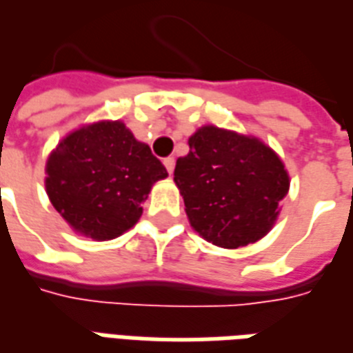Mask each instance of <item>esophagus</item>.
I'll list each match as a JSON object with an SVG mask.
<instances>
[{"label": "esophagus", "instance_id": "1", "mask_svg": "<svg viewBox=\"0 0 353 353\" xmlns=\"http://www.w3.org/2000/svg\"><path fill=\"white\" fill-rule=\"evenodd\" d=\"M163 165H165L167 173H169V174H173V169H174V158H171V156H169V158H165V160H163Z\"/></svg>", "mask_w": 353, "mask_h": 353}]
</instances>
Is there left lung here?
<instances>
[{
	"label": "left lung",
	"mask_w": 353,
	"mask_h": 353,
	"mask_svg": "<svg viewBox=\"0 0 353 353\" xmlns=\"http://www.w3.org/2000/svg\"><path fill=\"white\" fill-rule=\"evenodd\" d=\"M176 160L179 186L190 223L219 248L261 240L288 193V174L274 150L255 137L205 126Z\"/></svg>",
	"instance_id": "8db88e82"
}]
</instances>
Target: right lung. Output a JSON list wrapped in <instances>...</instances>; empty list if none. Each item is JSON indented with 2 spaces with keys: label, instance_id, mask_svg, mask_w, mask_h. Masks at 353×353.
Returning a JSON list of instances; mask_svg holds the SVG:
<instances>
[{
  "label": "right lung",
  "instance_id": "obj_1",
  "mask_svg": "<svg viewBox=\"0 0 353 353\" xmlns=\"http://www.w3.org/2000/svg\"><path fill=\"white\" fill-rule=\"evenodd\" d=\"M52 205L74 229L111 240L134 227L141 203L167 171L123 123L79 128L57 145L46 163Z\"/></svg>",
  "mask_w": 353,
  "mask_h": 353
}]
</instances>
